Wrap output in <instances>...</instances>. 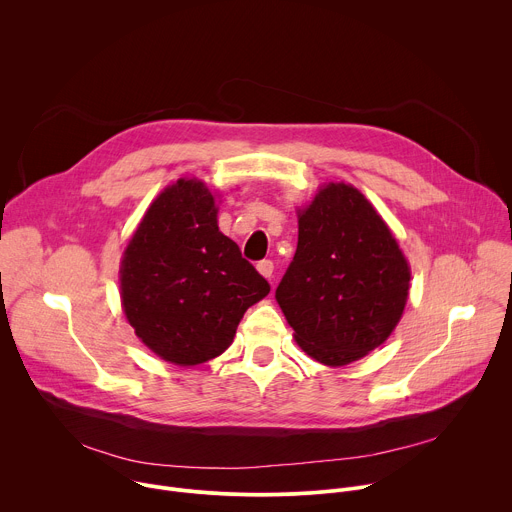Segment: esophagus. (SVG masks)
<instances>
[{"label": "esophagus", "mask_w": 512, "mask_h": 512, "mask_svg": "<svg viewBox=\"0 0 512 512\" xmlns=\"http://www.w3.org/2000/svg\"><path fill=\"white\" fill-rule=\"evenodd\" d=\"M257 271H259L263 277L271 279V275H273V261H269V259L259 261V263H257Z\"/></svg>", "instance_id": "esophagus-1"}]
</instances>
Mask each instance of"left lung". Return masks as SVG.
I'll use <instances>...</instances> for the list:
<instances>
[{"label": "left lung", "instance_id": "left-lung-1", "mask_svg": "<svg viewBox=\"0 0 512 512\" xmlns=\"http://www.w3.org/2000/svg\"><path fill=\"white\" fill-rule=\"evenodd\" d=\"M409 263L354 186L330 182L298 214V249L275 300L306 354L342 367L381 346L407 304Z\"/></svg>", "mask_w": 512, "mask_h": 512}]
</instances>
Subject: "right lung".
<instances>
[{
    "instance_id": "right-lung-1",
    "label": "right lung",
    "mask_w": 512,
    "mask_h": 512,
    "mask_svg": "<svg viewBox=\"0 0 512 512\" xmlns=\"http://www.w3.org/2000/svg\"><path fill=\"white\" fill-rule=\"evenodd\" d=\"M216 202L180 178L143 214L121 259V306L137 338L160 358L194 367L223 354L243 314L269 283L218 231Z\"/></svg>"
}]
</instances>
